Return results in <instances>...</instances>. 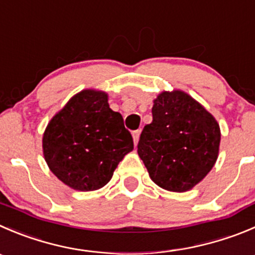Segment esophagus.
<instances>
[{"label":"esophagus","instance_id":"esophagus-1","mask_svg":"<svg viewBox=\"0 0 255 255\" xmlns=\"http://www.w3.org/2000/svg\"><path fill=\"white\" fill-rule=\"evenodd\" d=\"M132 135H133V140H134V144H137V143H138V139H139L140 130H139V129H137V130H133Z\"/></svg>","mask_w":255,"mask_h":255}]
</instances>
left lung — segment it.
I'll use <instances>...</instances> for the list:
<instances>
[{
	"instance_id": "8db88e82",
	"label": "left lung",
	"mask_w": 255,
	"mask_h": 255,
	"mask_svg": "<svg viewBox=\"0 0 255 255\" xmlns=\"http://www.w3.org/2000/svg\"><path fill=\"white\" fill-rule=\"evenodd\" d=\"M153 121L138 142V154L159 187L185 192L201 182L218 158L221 129L213 116L187 93L163 92Z\"/></svg>"
}]
</instances>
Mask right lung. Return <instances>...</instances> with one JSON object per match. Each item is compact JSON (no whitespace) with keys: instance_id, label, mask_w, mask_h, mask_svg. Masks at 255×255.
<instances>
[{"instance_id":"1","label":"right lung","mask_w":255,"mask_h":255,"mask_svg":"<svg viewBox=\"0 0 255 255\" xmlns=\"http://www.w3.org/2000/svg\"><path fill=\"white\" fill-rule=\"evenodd\" d=\"M133 149L121 113L110 108L105 92L76 95L47 126L43 154L49 169L73 189L96 190L107 184L118 163Z\"/></svg>"}]
</instances>
